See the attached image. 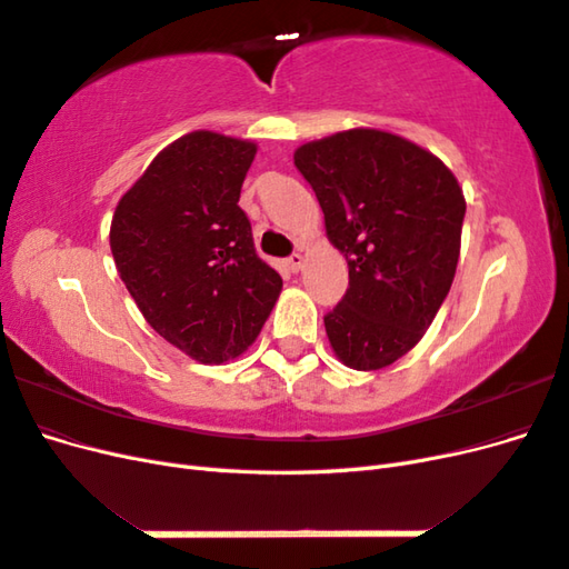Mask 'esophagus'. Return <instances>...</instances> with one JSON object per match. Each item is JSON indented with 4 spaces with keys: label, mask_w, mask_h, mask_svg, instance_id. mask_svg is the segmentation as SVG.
Wrapping results in <instances>:
<instances>
[{
    "label": "esophagus",
    "mask_w": 569,
    "mask_h": 569,
    "mask_svg": "<svg viewBox=\"0 0 569 569\" xmlns=\"http://www.w3.org/2000/svg\"><path fill=\"white\" fill-rule=\"evenodd\" d=\"M287 268H289L291 272H299V270L303 268V256H301L299 251L291 253V256L287 258Z\"/></svg>",
    "instance_id": "34e87169"
}]
</instances>
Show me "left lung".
Listing matches in <instances>:
<instances>
[{
  "label": "left lung",
  "instance_id": "8db88e82",
  "mask_svg": "<svg viewBox=\"0 0 569 569\" xmlns=\"http://www.w3.org/2000/svg\"><path fill=\"white\" fill-rule=\"evenodd\" d=\"M349 289L325 316L335 353L380 370L408 353L449 295L465 218L458 180L435 153L399 134L356 128L295 151Z\"/></svg>",
  "mask_w": 569,
  "mask_h": 569
}]
</instances>
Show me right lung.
I'll return each instance as SVG.
<instances>
[{"label":"right lung","instance_id":"1","mask_svg":"<svg viewBox=\"0 0 569 569\" xmlns=\"http://www.w3.org/2000/svg\"><path fill=\"white\" fill-rule=\"evenodd\" d=\"M253 157V142L189 132L149 163L111 220L113 261L137 308L199 363L244 353L282 289L239 209Z\"/></svg>","mask_w":569,"mask_h":569}]
</instances>
